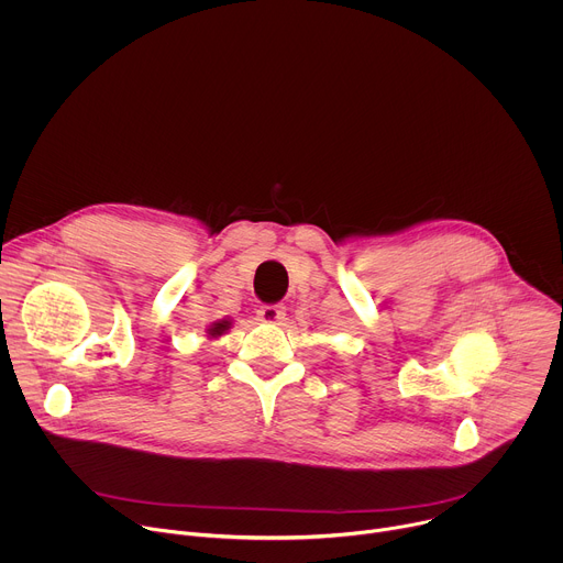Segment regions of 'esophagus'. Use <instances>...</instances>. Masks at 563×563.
Listing matches in <instances>:
<instances>
[{
	"instance_id": "1",
	"label": "esophagus",
	"mask_w": 563,
	"mask_h": 563,
	"mask_svg": "<svg viewBox=\"0 0 563 563\" xmlns=\"http://www.w3.org/2000/svg\"><path fill=\"white\" fill-rule=\"evenodd\" d=\"M258 320H263V323H269V325H278L285 320V307L283 305H263L258 309Z\"/></svg>"
}]
</instances>
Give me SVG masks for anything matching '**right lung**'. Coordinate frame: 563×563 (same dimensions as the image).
<instances>
[{"label":"right lung","instance_id":"obj_1","mask_svg":"<svg viewBox=\"0 0 563 563\" xmlns=\"http://www.w3.org/2000/svg\"><path fill=\"white\" fill-rule=\"evenodd\" d=\"M233 325L231 318H222V320H213V323L207 328V336L209 339H220L222 334H227Z\"/></svg>","mask_w":563,"mask_h":563}]
</instances>
